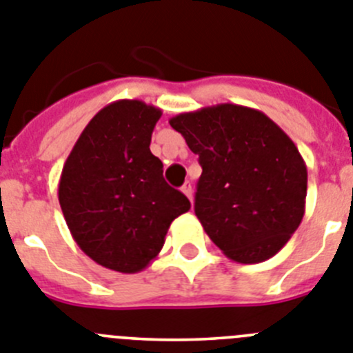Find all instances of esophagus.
Listing matches in <instances>:
<instances>
[{
    "instance_id": "esophagus-1",
    "label": "esophagus",
    "mask_w": 353,
    "mask_h": 353,
    "mask_svg": "<svg viewBox=\"0 0 353 353\" xmlns=\"http://www.w3.org/2000/svg\"><path fill=\"white\" fill-rule=\"evenodd\" d=\"M181 190H183V194H185L186 197L190 199V202H192V199H194V190H192V185H190V183H186V185L183 186Z\"/></svg>"
}]
</instances>
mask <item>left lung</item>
<instances>
[{
    "mask_svg": "<svg viewBox=\"0 0 353 353\" xmlns=\"http://www.w3.org/2000/svg\"><path fill=\"white\" fill-rule=\"evenodd\" d=\"M168 122L199 156L195 214L211 241L243 265L275 256L305 211L307 167L293 140L263 112L232 103Z\"/></svg>",
    "mask_w": 353,
    "mask_h": 353,
    "instance_id": "1",
    "label": "left lung"
}]
</instances>
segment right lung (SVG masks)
<instances>
[{
	"label": "right lung",
	"instance_id": "add662e5",
	"mask_svg": "<svg viewBox=\"0 0 353 353\" xmlns=\"http://www.w3.org/2000/svg\"><path fill=\"white\" fill-rule=\"evenodd\" d=\"M161 110L121 99L97 112L62 168L58 201L78 247L104 268L142 272L190 201L163 179L151 152Z\"/></svg>",
	"mask_w": 353,
	"mask_h": 353
}]
</instances>
